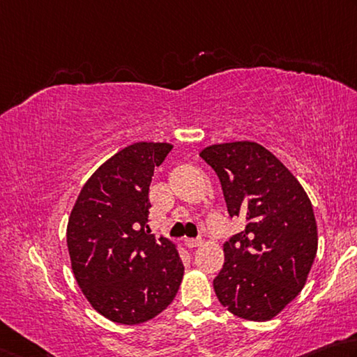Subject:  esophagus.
Listing matches in <instances>:
<instances>
[{"label":"esophagus","instance_id":"obj_1","mask_svg":"<svg viewBox=\"0 0 357 357\" xmlns=\"http://www.w3.org/2000/svg\"><path fill=\"white\" fill-rule=\"evenodd\" d=\"M201 245H202V240L201 238H190V240H186V246H188L190 249L199 248Z\"/></svg>","mask_w":357,"mask_h":357}]
</instances>
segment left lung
I'll list each match as a JSON object with an SVG mask.
<instances>
[{
  "mask_svg": "<svg viewBox=\"0 0 357 357\" xmlns=\"http://www.w3.org/2000/svg\"><path fill=\"white\" fill-rule=\"evenodd\" d=\"M222 186L230 216L246 227L224 245L213 280L220 303L234 315L268 321L304 289L318 235L310 199L270 150L252 141L213 144L201 152Z\"/></svg>",
  "mask_w": 357,
  "mask_h": 357,
  "instance_id": "obj_1",
  "label": "left lung"
}]
</instances>
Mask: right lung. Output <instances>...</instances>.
Segmentation results:
<instances>
[{
  "label": "right lung",
  "instance_id": "right-lung-1",
  "mask_svg": "<svg viewBox=\"0 0 357 357\" xmlns=\"http://www.w3.org/2000/svg\"><path fill=\"white\" fill-rule=\"evenodd\" d=\"M172 146L135 142L84 183L67 224L75 279L100 315L141 324L174 301L183 279L177 248L149 232V186Z\"/></svg>",
  "mask_w": 357,
  "mask_h": 357
}]
</instances>
